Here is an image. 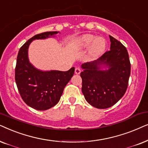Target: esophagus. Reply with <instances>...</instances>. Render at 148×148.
Returning a JSON list of instances; mask_svg holds the SVG:
<instances>
[{"instance_id": "esophagus-1", "label": "esophagus", "mask_w": 148, "mask_h": 148, "mask_svg": "<svg viewBox=\"0 0 148 148\" xmlns=\"http://www.w3.org/2000/svg\"><path fill=\"white\" fill-rule=\"evenodd\" d=\"M81 72V70L79 68H75V74H79Z\"/></svg>"}]
</instances>
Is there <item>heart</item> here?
I'll return each instance as SVG.
<instances>
[{
  "mask_svg": "<svg viewBox=\"0 0 148 148\" xmlns=\"http://www.w3.org/2000/svg\"><path fill=\"white\" fill-rule=\"evenodd\" d=\"M76 47L80 49L90 48V54L92 57L101 55L106 49V41L103 37H97L92 34H84L76 39Z\"/></svg>",
  "mask_w": 148,
  "mask_h": 148,
  "instance_id": "obj_1",
  "label": "heart"
}]
</instances>
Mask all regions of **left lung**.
<instances>
[{
    "instance_id": "left-lung-1",
    "label": "left lung",
    "mask_w": 148,
    "mask_h": 148,
    "mask_svg": "<svg viewBox=\"0 0 148 148\" xmlns=\"http://www.w3.org/2000/svg\"><path fill=\"white\" fill-rule=\"evenodd\" d=\"M110 39V51L98 60L81 66L82 93L88 103L99 109L112 107L123 97L131 74L127 49L112 36ZM102 66L108 69L101 70Z\"/></svg>"
}]
</instances>
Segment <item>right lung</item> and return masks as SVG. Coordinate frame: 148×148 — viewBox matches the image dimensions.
<instances>
[{"mask_svg": "<svg viewBox=\"0 0 148 148\" xmlns=\"http://www.w3.org/2000/svg\"><path fill=\"white\" fill-rule=\"evenodd\" d=\"M58 32H47L29 38L19 49L15 66V78L19 92L29 107L46 110L60 101L66 84L74 75V67L66 72L59 70L41 71L29 62L27 51L32 40L45 39Z\"/></svg>", "mask_w": 148, "mask_h": 148, "instance_id": "add662e5", "label": "right lung"}]
</instances>
